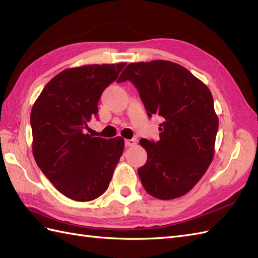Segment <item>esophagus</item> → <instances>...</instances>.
<instances>
[{
  "label": "esophagus",
  "instance_id": "esophagus-1",
  "mask_svg": "<svg viewBox=\"0 0 258 258\" xmlns=\"http://www.w3.org/2000/svg\"><path fill=\"white\" fill-rule=\"evenodd\" d=\"M136 143H137L136 139H130V140H126V141H124V145H126V147L134 146V145H136Z\"/></svg>",
  "mask_w": 258,
  "mask_h": 258
}]
</instances>
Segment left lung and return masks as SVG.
Wrapping results in <instances>:
<instances>
[{
  "label": "left lung",
  "instance_id": "obj_1",
  "mask_svg": "<svg viewBox=\"0 0 258 258\" xmlns=\"http://www.w3.org/2000/svg\"><path fill=\"white\" fill-rule=\"evenodd\" d=\"M136 86L148 116L158 114L160 140H140L147 153L139 168L151 196L170 200L183 196L204 176L214 156L218 117L207 86L174 62L154 60L130 63L118 83Z\"/></svg>",
  "mask_w": 258,
  "mask_h": 258
}]
</instances>
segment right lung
Masks as SVG:
<instances>
[{
  "instance_id": "obj_1",
  "label": "right lung",
  "mask_w": 258,
  "mask_h": 258,
  "mask_svg": "<svg viewBox=\"0 0 258 258\" xmlns=\"http://www.w3.org/2000/svg\"><path fill=\"white\" fill-rule=\"evenodd\" d=\"M126 62L67 69L51 79L31 111L32 151L38 168L66 197L91 201L100 197L123 152V139L86 134L103 90L116 81Z\"/></svg>"
}]
</instances>
